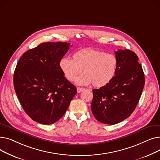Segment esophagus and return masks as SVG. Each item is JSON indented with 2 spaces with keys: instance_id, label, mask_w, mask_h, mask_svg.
I'll use <instances>...</instances> for the list:
<instances>
[{
  "instance_id": "1",
  "label": "esophagus",
  "mask_w": 160,
  "mask_h": 160,
  "mask_svg": "<svg viewBox=\"0 0 160 160\" xmlns=\"http://www.w3.org/2000/svg\"><path fill=\"white\" fill-rule=\"evenodd\" d=\"M84 90H85V89L83 88H77V92H78V93H81V92L83 91Z\"/></svg>"
}]
</instances>
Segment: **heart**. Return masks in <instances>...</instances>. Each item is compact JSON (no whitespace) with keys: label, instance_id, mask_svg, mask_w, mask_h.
<instances>
[{"label":"heart","instance_id":"b5f03b06","mask_svg":"<svg viewBox=\"0 0 160 160\" xmlns=\"http://www.w3.org/2000/svg\"><path fill=\"white\" fill-rule=\"evenodd\" d=\"M117 64V58L114 54L85 48L74 52L72 60L62 58L60 67L69 81H74L82 70L84 74L76 78L77 84L87 86L93 83L95 88H102L115 77Z\"/></svg>","mask_w":160,"mask_h":160}]
</instances>
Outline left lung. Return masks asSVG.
<instances>
[{
	"label": "left lung",
	"mask_w": 160,
	"mask_h": 160,
	"mask_svg": "<svg viewBox=\"0 0 160 160\" xmlns=\"http://www.w3.org/2000/svg\"><path fill=\"white\" fill-rule=\"evenodd\" d=\"M117 70L106 86L93 89L91 109L97 120L107 124L119 123L135 110L145 86V74L138 56L130 50L115 52Z\"/></svg>",
	"instance_id": "1"
}]
</instances>
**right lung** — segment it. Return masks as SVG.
I'll use <instances>...</instances> for the list:
<instances>
[{"label":"right lung","mask_w":160,"mask_h":160,"mask_svg":"<svg viewBox=\"0 0 160 160\" xmlns=\"http://www.w3.org/2000/svg\"><path fill=\"white\" fill-rule=\"evenodd\" d=\"M69 47L66 42L41 43L24 52L17 64L15 93L24 112L37 122L51 124L60 119L77 93L60 67Z\"/></svg>","instance_id":"obj_1"}]
</instances>
